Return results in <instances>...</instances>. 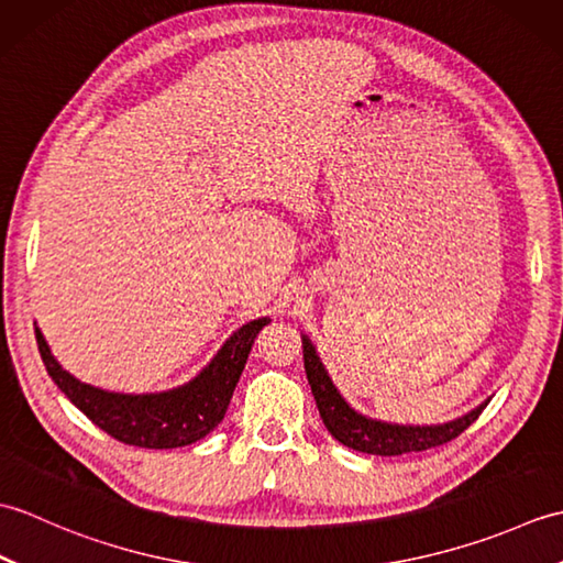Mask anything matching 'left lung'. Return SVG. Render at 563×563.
<instances>
[{
  "instance_id": "8db88e82",
  "label": "left lung",
  "mask_w": 563,
  "mask_h": 563,
  "mask_svg": "<svg viewBox=\"0 0 563 563\" xmlns=\"http://www.w3.org/2000/svg\"><path fill=\"white\" fill-rule=\"evenodd\" d=\"M305 341V373L309 379V387L317 399V409L321 421H324L329 433L343 442L345 448L367 452V454H382V457H394V454H406V452H423L430 448L445 445V442L454 440L460 433H464L476 418L482 416L486 404L476 406L472 413H466L457 421H450L445 426H426V428H413V426H391V423H379L369 421V418L355 413L349 404L341 399L336 387L331 385L324 365L319 363V357L312 349V343Z\"/></svg>"
}]
</instances>
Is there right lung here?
Here are the masks:
<instances>
[{
	"instance_id": "add662e5",
	"label": "right lung",
	"mask_w": 563,
	"mask_h": 563,
	"mask_svg": "<svg viewBox=\"0 0 563 563\" xmlns=\"http://www.w3.org/2000/svg\"><path fill=\"white\" fill-rule=\"evenodd\" d=\"M268 321L271 319H256L239 329L214 355V361L186 387L164 394H142V397L81 385L57 365L38 329H35V343H38L47 375L103 433L125 445L172 450L206 438L222 421L256 333Z\"/></svg>"
}]
</instances>
